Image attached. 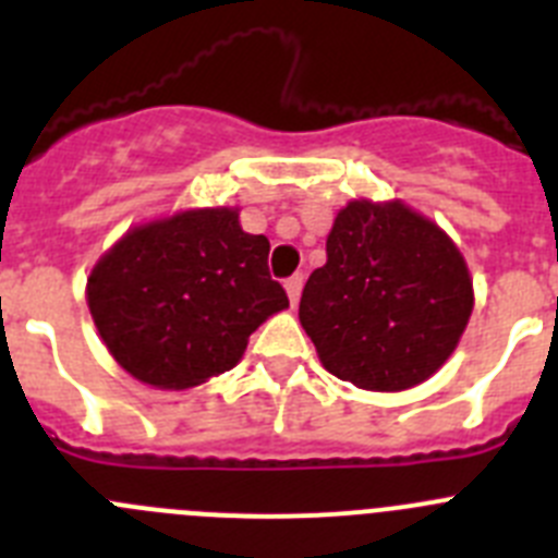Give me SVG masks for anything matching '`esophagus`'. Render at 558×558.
<instances>
[{
    "instance_id": "34e87169",
    "label": "esophagus",
    "mask_w": 558,
    "mask_h": 558,
    "mask_svg": "<svg viewBox=\"0 0 558 558\" xmlns=\"http://www.w3.org/2000/svg\"><path fill=\"white\" fill-rule=\"evenodd\" d=\"M302 288H304V276L302 274L290 276L288 282H284V290H288L290 304H299V299H302Z\"/></svg>"
}]
</instances>
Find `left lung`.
<instances>
[{"mask_svg": "<svg viewBox=\"0 0 558 558\" xmlns=\"http://www.w3.org/2000/svg\"><path fill=\"white\" fill-rule=\"evenodd\" d=\"M472 307L470 268L441 226L402 201L357 198L335 215L299 322L329 374L408 391L450 360Z\"/></svg>", "mask_w": 558, "mask_h": 558, "instance_id": "left-lung-1", "label": "left lung"}]
</instances>
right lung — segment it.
<instances>
[{
	"mask_svg": "<svg viewBox=\"0 0 558 558\" xmlns=\"http://www.w3.org/2000/svg\"><path fill=\"white\" fill-rule=\"evenodd\" d=\"M270 243L236 206L184 209L133 226L88 274L102 343L131 377L184 391L240 363L248 338L290 307L268 274Z\"/></svg>",
	"mask_w": 558,
	"mask_h": 558,
	"instance_id": "obj_1",
	"label": "right lung"
}]
</instances>
